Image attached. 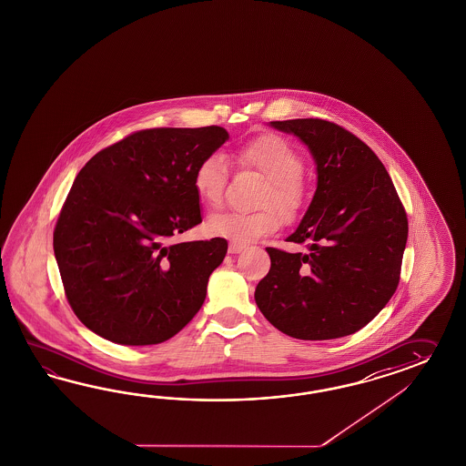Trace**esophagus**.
<instances>
[{
  "mask_svg": "<svg viewBox=\"0 0 466 466\" xmlns=\"http://www.w3.org/2000/svg\"><path fill=\"white\" fill-rule=\"evenodd\" d=\"M246 246L239 244V242H230L228 244V254H238V252L244 251Z\"/></svg>",
  "mask_w": 466,
  "mask_h": 466,
  "instance_id": "1",
  "label": "esophagus"
}]
</instances>
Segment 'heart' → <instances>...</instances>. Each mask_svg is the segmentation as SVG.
Wrapping results in <instances>:
<instances>
[{
  "mask_svg": "<svg viewBox=\"0 0 466 466\" xmlns=\"http://www.w3.org/2000/svg\"><path fill=\"white\" fill-rule=\"evenodd\" d=\"M236 161L244 169L258 171L266 185L256 212H222L207 220L205 228L215 238L232 242H251L277 232L285 220H295L302 214L309 198L303 177L305 159L289 140L275 134L252 138L236 151ZM191 185L198 200L208 208H218L224 201L227 185V161L222 152H208L195 166Z\"/></svg>",
  "mask_w": 466,
  "mask_h": 466,
  "instance_id": "b5f03b06",
  "label": "heart"
}]
</instances>
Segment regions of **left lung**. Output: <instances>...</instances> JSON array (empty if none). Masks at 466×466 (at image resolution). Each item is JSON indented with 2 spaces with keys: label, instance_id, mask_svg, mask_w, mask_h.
<instances>
[{
  "label": "left lung",
  "instance_id": "1",
  "mask_svg": "<svg viewBox=\"0 0 466 466\" xmlns=\"http://www.w3.org/2000/svg\"><path fill=\"white\" fill-rule=\"evenodd\" d=\"M309 146L317 163L314 200L289 242L266 248L271 268L254 291L283 334L336 339L365 328L399 287L409 222L385 166L361 138L322 118L271 122Z\"/></svg>",
  "mask_w": 466,
  "mask_h": 466
}]
</instances>
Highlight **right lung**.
Here are the masks:
<instances>
[{
  "label": "right lung",
  "mask_w": 466,
  "mask_h": 466,
  "mask_svg": "<svg viewBox=\"0 0 466 466\" xmlns=\"http://www.w3.org/2000/svg\"><path fill=\"white\" fill-rule=\"evenodd\" d=\"M228 138L224 127L137 130L76 177L54 228V254L76 317L116 344L173 338L200 310L227 240L171 238L201 222L195 166Z\"/></svg>",
  "instance_id": "obj_1"
}]
</instances>
